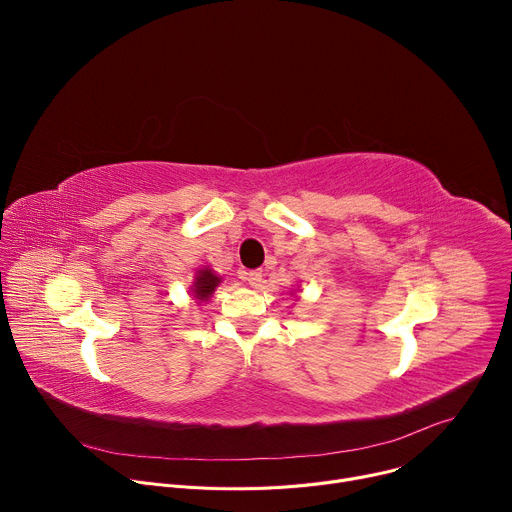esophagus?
I'll return each instance as SVG.
<instances>
[{"mask_svg":"<svg viewBox=\"0 0 512 512\" xmlns=\"http://www.w3.org/2000/svg\"><path fill=\"white\" fill-rule=\"evenodd\" d=\"M247 281L251 287H259L261 281H263V271L261 269H255V271H249L247 273Z\"/></svg>","mask_w":512,"mask_h":512,"instance_id":"1","label":"esophagus"}]
</instances>
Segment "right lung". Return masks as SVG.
Segmentation results:
<instances>
[{
	"mask_svg": "<svg viewBox=\"0 0 512 512\" xmlns=\"http://www.w3.org/2000/svg\"><path fill=\"white\" fill-rule=\"evenodd\" d=\"M218 283H221V277H218L212 269H208V267L198 269V273L194 277V285H192L194 298L198 302H208L210 296L214 294V289L218 287Z\"/></svg>",
	"mask_w": 512,
	"mask_h": 512,
	"instance_id": "add662e5",
	"label": "right lung"
}]
</instances>
